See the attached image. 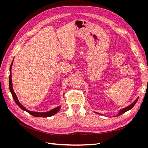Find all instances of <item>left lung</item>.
<instances>
[{"instance_id": "obj_1", "label": "left lung", "mask_w": 148, "mask_h": 148, "mask_svg": "<svg viewBox=\"0 0 148 148\" xmlns=\"http://www.w3.org/2000/svg\"><path fill=\"white\" fill-rule=\"evenodd\" d=\"M138 97L137 98V99L134 101L132 104H130V105H129L128 106H127V107H125V108H123V109H121V110H119V113H118V114L116 115V117H117V116H119V115H122V114H124L125 112H126L127 111H128V110H130L132 107L135 105V104L136 103V102L138 101ZM96 113H97V112H96ZM97 114H100V115H102V114H99V113H97Z\"/></svg>"}]
</instances>
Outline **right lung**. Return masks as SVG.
I'll return each instance as SVG.
<instances>
[{"mask_svg":"<svg viewBox=\"0 0 148 148\" xmlns=\"http://www.w3.org/2000/svg\"><path fill=\"white\" fill-rule=\"evenodd\" d=\"M13 60L11 64V65H10V76H9V88H10V91L12 93V97L13 98V99H14L15 102H16V104L18 106V107H20V108H21L22 110H23L26 112H27L28 113H29V114H31V115L34 116V117H51V116H53V115H55L56 113H57L58 112H59L61 108V106H58L57 107H56V108L53 109L52 110H50V111H48V112H33V111H29L28 110L26 109L25 107L22 106L18 99V98L16 97V94L15 93L14 91H13V86H12V64H13Z\"/></svg>","mask_w":148,"mask_h":148,"instance_id":"add662e5","label":"right lung"}]
</instances>
